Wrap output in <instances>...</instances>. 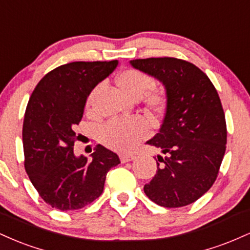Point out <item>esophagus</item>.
<instances>
[{"label":"esophagus","instance_id":"34e87169","mask_svg":"<svg viewBox=\"0 0 250 250\" xmlns=\"http://www.w3.org/2000/svg\"><path fill=\"white\" fill-rule=\"evenodd\" d=\"M135 155L134 154H123L120 156V159H121V162L122 163H125V162H129V161H133L135 159Z\"/></svg>","mask_w":250,"mask_h":250}]
</instances>
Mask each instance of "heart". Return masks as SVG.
<instances>
[{
    "instance_id": "1",
    "label": "heart",
    "mask_w": 250,
    "mask_h": 250,
    "mask_svg": "<svg viewBox=\"0 0 250 250\" xmlns=\"http://www.w3.org/2000/svg\"><path fill=\"white\" fill-rule=\"evenodd\" d=\"M154 79L137 69H125L117 76V84L125 93L134 99H140L147 93V103L153 108L162 107L165 95L162 91L150 89L154 87ZM149 122L146 117L135 115L130 117L111 119L100 129V139L105 146L119 151H127L148 134Z\"/></svg>"
}]
</instances>
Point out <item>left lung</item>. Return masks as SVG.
I'll list each match as a JSON object with an SVG mask.
<instances>
[{
	"label": "left lung",
	"instance_id": "left-lung-1",
	"mask_svg": "<svg viewBox=\"0 0 250 250\" xmlns=\"http://www.w3.org/2000/svg\"><path fill=\"white\" fill-rule=\"evenodd\" d=\"M130 64L161 82L167 99L161 128L147 141L161 151L157 171L143 190L161 207L190 205L213 186L226 153L219 94L202 70L183 60L151 57Z\"/></svg>",
	"mask_w": 250,
	"mask_h": 250
}]
</instances>
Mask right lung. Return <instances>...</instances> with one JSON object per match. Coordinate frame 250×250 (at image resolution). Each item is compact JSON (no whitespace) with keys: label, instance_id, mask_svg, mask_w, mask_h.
Here are the masks:
<instances>
[{"label":"right lung","instance_id":"1","mask_svg":"<svg viewBox=\"0 0 250 250\" xmlns=\"http://www.w3.org/2000/svg\"><path fill=\"white\" fill-rule=\"evenodd\" d=\"M119 64L71 62L60 65L37 83L24 114V167L48 205L62 211L81 209L102 194L107 173L120 163L117 154L96 146L91 160L76 156L74 129L94 88Z\"/></svg>","mask_w":250,"mask_h":250}]
</instances>
